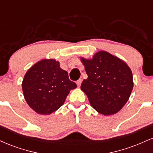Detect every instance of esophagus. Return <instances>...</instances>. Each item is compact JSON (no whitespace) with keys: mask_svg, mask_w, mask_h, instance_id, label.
I'll return each mask as SVG.
<instances>
[{"mask_svg":"<svg viewBox=\"0 0 153 153\" xmlns=\"http://www.w3.org/2000/svg\"><path fill=\"white\" fill-rule=\"evenodd\" d=\"M81 82H82V79H79L78 80H77L76 82V84L78 86H80V85H81Z\"/></svg>","mask_w":153,"mask_h":153,"instance_id":"34e87169","label":"esophagus"}]
</instances>
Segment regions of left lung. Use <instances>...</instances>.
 <instances>
[{"label": "left lung", "instance_id": "8db88e82", "mask_svg": "<svg viewBox=\"0 0 153 153\" xmlns=\"http://www.w3.org/2000/svg\"><path fill=\"white\" fill-rule=\"evenodd\" d=\"M80 59L88 75L80 88L91 106L103 115L117 113L127 102L132 91L130 68L122 59L105 51L97 52L91 59Z\"/></svg>", "mask_w": 153, "mask_h": 153}]
</instances>
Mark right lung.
Masks as SVG:
<instances>
[{
    "label": "right lung",
    "instance_id": "obj_1",
    "mask_svg": "<svg viewBox=\"0 0 153 153\" xmlns=\"http://www.w3.org/2000/svg\"><path fill=\"white\" fill-rule=\"evenodd\" d=\"M68 72L54 59H42L29 68L24 75L22 90L26 103L39 114H50L62 106L72 89Z\"/></svg>",
    "mask_w": 153,
    "mask_h": 153
}]
</instances>
